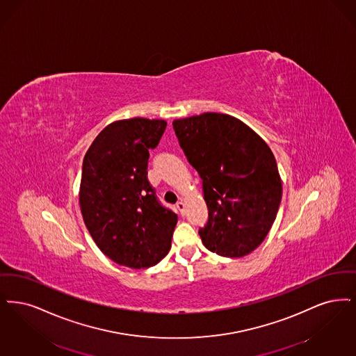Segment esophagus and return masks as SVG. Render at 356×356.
Wrapping results in <instances>:
<instances>
[{"instance_id": "esophagus-1", "label": "esophagus", "mask_w": 356, "mask_h": 356, "mask_svg": "<svg viewBox=\"0 0 356 356\" xmlns=\"http://www.w3.org/2000/svg\"><path fill=\"white\" fill-rule=\"evenodd\" d=\"M175 207H177V210L179 211V214H185V203L182 201L177 202V204H175Z\"/></svg>"}]
</instances>
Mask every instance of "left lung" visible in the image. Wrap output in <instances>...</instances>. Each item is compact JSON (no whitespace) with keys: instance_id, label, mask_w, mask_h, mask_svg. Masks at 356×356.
<instances>
[{"instance_id":"obj_1","label":"left lung","mask_w":356,"mask_h":356,"mask_svg":"<svg viewBox=\"0 0 356 356\" xmlns=\"http://www.w3.org/2000/svg\"><path fill=\"white\" fill-rule=\"evenodd\" d=\"M179 146L202 178L206 248L241 258L270 232L282 200L275 156L248 124L227 114L203 113L172 122Z\"/></svg>"}]
</instances>
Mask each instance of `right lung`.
I'll use <instances>...</instances> for the list:
<instances>
[{"label":"right lung","instance_id":"right-lung-1","mask_svg":"<svg viewBox=\"0 0 356 356\" xmlns=\"http://www.w3.org/2000/svg\"><path fill=\"white\" fill-rule=\"evenodd\" d=\"M166 124L139 117L113 122L83 158V222L99 250L130 268H147L163 259L178 220L147 179L149 150L158 146Z\"/></svg>","mask_w":356,"mask_h":356}]
</instances>
